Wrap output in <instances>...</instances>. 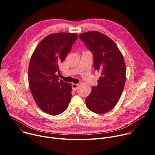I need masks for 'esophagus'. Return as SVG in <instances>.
I'll use <instances>...</instances> for the list:
<instances>
[{
  "mask_svg": "<svg viewBox=\"0 0 155 155\" xmlns=\"http://www.w3.org/2000/svg\"><path fill=\"white\" fill-rule=\"evenodd\" d=\"M72 89L74 90V91H76L77 89V88H78V84H72Z\"/></svg>",
  "mask_w": 155,
  "mask_h": 155,
  "instance_id": "esophagus-1",
  "label": "esophagus"
}]
</instances>
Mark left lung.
Wrapping results in <instances>:
<instances>
[{
    "instance_id": "8db88e82",
    "label": "left lung",
    "mask_w": 155,
    "mask_h": 155,
    "mask_svg": "<svg viewBox=\"0 0 155 155\" xmlns=\"http://www.w3.org/2000/svg\"><path fill=\"white\" fill-rule=\"evenodd\" d=\"M94 57V68L101 76L97 86H92L86 98L91 111L105 114L117 104L124 88L126 67L121 51L116 43L104 33L91 31L79 35Z\"/></svg>"
}]
</instances>
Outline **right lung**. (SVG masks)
Listing matches in <instances>:
<instances>
[{
	"label": "right lung",
	"instance_id": "1",
	"mask_svg": "<svg viewBox=\"0 0 155 155\" xmlns=\"http://www.w3.org/2000/svg\"><path fill=\"white\" fill-rule=\"evenodd\" d=\"M77 39L76 33H57L45 36L37 45L28 66L30 90L38 107L44 113L57 116L68 107L72 86L57 75Z\"/></svg>",
	"mask_w": 155,
	"mask_h": 155
}]
</instances>
